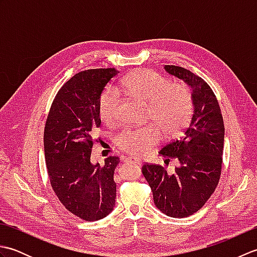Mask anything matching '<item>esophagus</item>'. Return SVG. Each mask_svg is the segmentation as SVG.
<instances>
[{"mask_svg": "<svg viewBox=\"0 0 257 257\" xmlns=\"http://www.w3.org/2000/svg\"><path fill=\"white\" fill-rule=\"evenodd\" d=\"M125 161L135 163V165H138V166L143 165V161H141L140 159H138V158H134V157H127V158H125Z\"/></svg>", "mask_w": 257, "mask_h": 257, "instance_id": "esophagus-1", "label": "esophagus"}]
</instances>
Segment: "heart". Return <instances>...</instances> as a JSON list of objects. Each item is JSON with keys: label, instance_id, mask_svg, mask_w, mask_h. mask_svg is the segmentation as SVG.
Returning a JSON list of instances; mask_svg holds the SVG:
<instances>
[{"label": "heart", "instance_id": "b5f03b06", "mask_svg": "<svg viewBox=\"0 0 257 257\" xmlns=\"http://www.w3.org/2000/svg\"><path fill=\"white\" fill-rule=\"evenodd\" d=\"M123 91L133 99L147 103L148 118L166 138L177 137L190 122L193 99L185 85L171 84L149 69L129 74L122 81ZM120 98L110 87L101 92L98 101L99 116L107 123L117 119ZM159 141V132L152 125L124 129L116 138V144L133 156H144Z\"/></svg>", "mask_w": 257, "mask_h": 257}]
</instances>
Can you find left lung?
I'll return each instance as SVG.
<instances>
[{
  "label": "left lung",
  "instance_id": "8db88e82",
  "mask_svg": "<svg viewBox=\"0 0 257 257\" xmlns=\"http://www.w3.org/2000/svg\"><path fill=\"white\" fill-rule=\"evenodd\" d=\"M166 72L191 87L193 113L182 137L162 147L166 162L174 159L173 173L157 165H144L156 206L171 217H187L199 211L219 183L224 147V123L210 86L190 70L166 65Z\"/></svg>",
  "mask_w": 257,
  "mask_h": 257
}]
</instances>
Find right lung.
<instances>
[{"label": "right lung", "instance_id": "1", "mask_svg": "<svg viewBox=\"0 0 257 257\" xmlns=\"http://www.w3.org/2000/svg\"><path fill=\"white\" fill-rule=\"evenodd\" d=\"M114 68L88 69L73 76L54 99L44 132L45 161L52 188L66 209L85 221L110 213L116 202L118 157L102 167L90 161L94 130L100 125L98 101Z\"/></svg>", "mask_w": 257, "mask_h": 257}]
</instances>
